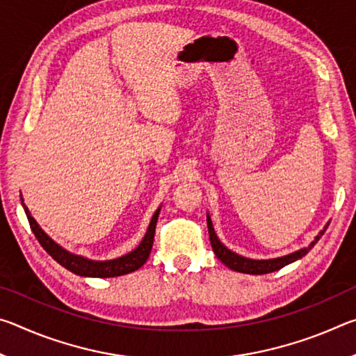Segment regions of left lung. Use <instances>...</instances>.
Here are the masks:
<instances>
[{
	"mask_svg": "<svg viewBox=\"0 0 356 356\" xmlns=\"http://www.w3.org/2000/svg\"><path fill=\"white\" fill-rule=\"evenodd\" d=\"M328 225L330 222H327V226H325L322 231L317 234L316 238L312 240L309 246H306V248H301L298 251L291 252V254H287V256H281V257H275V259H261V261H257V259L243 257V256L237 254V252H234L229 248H226V246L220 242V238L216 237L212 220H210V216L207 213L209 237H210V243H212V248H213V252L216 254V257H218L220 261L226 265V267L234 270V272L248 273V275L272 273V272H276V270L286 267V265H289V264L298 261V259H301L305 254H308L312 246L318 242V238H321L323 236V232L327 231Z\"/></svg>",
	"mask_w": 356,
	"mask_h": 356,
	"instance_id": "8db88e82",
	"label": "left lung"
}]
</instances>
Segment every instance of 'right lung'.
<instances>
[{"mask_svg": "<svg viewBox=\"0 0 356 356\" xmlns=\"http://www.w3.org/2000/svg\"><path fill=\"white\" fill-rule=\"evenodd\" d=\"M22 206L25 209V213L28 216L31 231L34 232L35 238L39 240L42 248L55 259L58 264H61L64 268L70 270L72 273L80 275V276H89V278H113V276L131 273L140 267H143L150 254V250H152L155 226L160 215V207H159L155 210L152 220L149 222L146 236H144V238L141 240V243L138 245L134 251H130L129 254L120 256L118 259H111V261H91V259L88 257L69 252L67 250H64L63 246H59L55 240L48 237L44 232V229L38 225V221L33 218L31 213H29L28 207L25 206V202H23V197H22Z\"/></svg>", "mask_w": 356, "mask_h": 356, "instance_id": "add662e5", "label": "right lung"}]
</instances>
